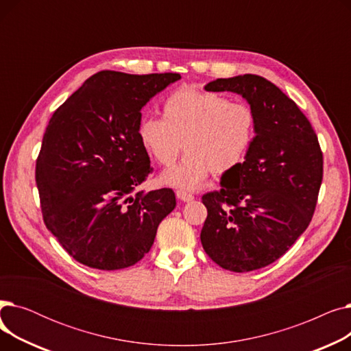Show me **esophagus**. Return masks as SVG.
Listing matches in <instances>:
<instances>
[{"mask_svg":"<svg viewBox=\"0 0 351 351\" xmlns=\"http://www.w3.org/2000/svg\"><path fill=\"white\" fill-rule=\"evenodd\" d=\"M176 196H178V199H180L182 202H191V200L195 199L192 193H189V192H186V191H182V189L176 191Z\"/></svg>","mask_w":351,"mask_h":351,"instance_id":"1","label":"esophagus"}]
</instances>
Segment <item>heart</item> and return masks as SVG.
Listing matches in <instances>:
<instances>
[{"mask_svg": "<svg viewBox=\"0 0 351 351\" xmlns=\"http://www.w3.org/2000/svg\"><path fill=\"white\" fill-rule=\"evenodd\" d=\"M256 131V114L249 105L191 86L165 99L162 119L145 117L138 125L145 151L163 168L176 162L183 143L188 155L163 175L165 183L183 189L199 186L209 172L222 176L239 168L252 149Z\"/></svg>", "mask_w": 351, "mask_h": 351, "instance_id": "b5f03b06", "label": "heart"}]
</instances>
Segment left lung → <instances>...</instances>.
Here are the masks:
<instances>
[{"label": "left lung", "instance_id": "8db88e82", "mask_svg": "<svg viewBox=\"0 0 351 351\" xmlns=\"http://www.w3.org/2000/svg\"><path fill=\"white\" fill-rule=\"evenodd\" d=\"M205 89L242 95L257 131L246 160L222 176L220 191L202 196L208 217L200 242L226 270L262 269L291 247L315 213L323 179L319 139L296 102L263 77L219 78Z\"/></svg>", "mask_w": 351, "mask_h": 351}]
</instances>
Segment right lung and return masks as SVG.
Segmentation results:
<instances>
[{"label": "right lung", "instance_id": "right-lung-1", "mask_svg": "<svg viewBox=\"0 0 351 351\" xmlns=\"http://www.w3.org/2000/svg\"><path fill=\"white\" fill-rule=\"evenodd\" d=\"M179 73L101 71L53 112L35 166L44 222L77 262L138 263L176 206L169 188L134 191L152 172L138 136L141 109Z\"/></svg>", "mask_w": 351, "mask_h": 351}]
</instances>
